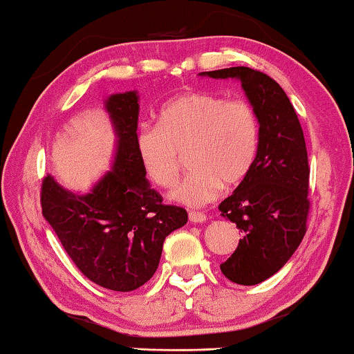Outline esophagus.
<instances>
[{
    "label": "esophagus",
    "instance_id": "esophagus-1",
    "mask_svg": "<svg viewBox=\"0 0 354 354\" xmlns=\"http://www.w3.org/2000/svg\"><path fill=\"white\" fill-rule=\"evenodd\" d=\"M188 219H190V222H195V224H201V222L206 221V216L200 211H195L188 214Z\"/></svg>",
    "mask_w": 354,
    "mask_h": 354
}]
</instances>
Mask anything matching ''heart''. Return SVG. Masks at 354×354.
Listing matches in <instances>:
<instances>
[{
    "instance_id": "obj_1",
    "label": "heart",
    "mask_w": 354,
    "mask_h": 354,
    "mask_svg": "<svg viewBox=\"0 0 354 354\" xmlns=\"http://www.w3.org/2000/svg\"><path fill=\"white\" fill-rule=\"evenodd\" d=\"M259 118L246 100L190 90L161 106L156 127L137 135V151L149 180L174 188L188 154L193 172L171 198L196 207L219 195L222 183L234 187L248 176L259 148Z\"/></svg>"
}]
</instances>
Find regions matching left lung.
I'll list each match as a JSON object with an SVG mask.
<instances>
[{
    "instance_id": "1",
    "label": "left lung",
    "mask_w": 354,
    "mask_h": 354,
    "mask_svg": "<svg viewBox=\"0 0 354 354\" xmlns=\"http://www.w3.org/2000/svg\"><path fill=\"white\" fill-rule=\"evenodd\" d=\"M212 79H239L259 118L254 164L236 190L219 205L243 239L222 274L239 285H256L292 258L306 234L311 203L309 164L301 124L277 82L250 67L201 72Z\"/></svg>"
}]
</instances>
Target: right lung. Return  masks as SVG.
<instances>
[{
  "label": "right lung",
  "instance_id": "right-lung-1",
  "mask_svg": "<svg viewBox=\"0 0 354 354\" xmlns=\"http://www.w3.org/2000/svg\"><path fill=\"white\" fill-rule=\"evenodd\" d=\"M106 109L119 137L113 169L82 196L46 174L41 211L86 279L114 292H132L153 277L164 240L187 224L188 214L164 205L147 180L137 151V93L109 96Z\"/></svg>",
  "mask_w": 354,
  "mask_h": 354
}]
</instances>
